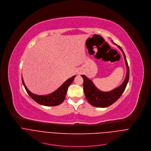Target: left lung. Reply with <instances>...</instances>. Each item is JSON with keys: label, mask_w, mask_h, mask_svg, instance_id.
<instances>
[{"label": "left lung", "mask_w": 151, "mask_h": 151, "mask_svg": "<svg viewBox=\"0 0 151 151\" xmlns=\"http://www.w3.org/2000/svg\"><path fill=\"white\" fill-rule=\"evenodd\" d=\"M118 47L122 50L127 66V76L124 81L118 87L109 92H103L98 90L92 81L85 76L81 75L83 78V90L88 102L94 106L105 108L111 105L116 102L123 94L126 89L129 79V68L126 58V55L119 46Z\"/></svg>", "instance_id": "left-lung-1"}]
</instances>
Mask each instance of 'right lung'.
Returning a JSON list of instances; mask_svg holds the SVG:
<instances>
[{
    "instance_id": "1",
    "label": "right lung",
    "mask_w": 151,
    "mask_h": 151,
    "mask_svg": "<svg viewBox=\"0 0 151 151\" xmlns=\"http://www.w3.org/2000/svg\"><path fill=\"white\" fill-rule=\"evenodd\" d=\"M75 77L76 76L68 79L65 82H64V84H63L61 87H59L54 92L45 96H39L31 93L26 87L22 78V81L27 93L35 102L42 105L53 106L58 105L63 103V102L65 99L68 87L72 83Z\"/></svg>"
}]
</instances>
